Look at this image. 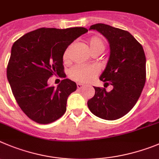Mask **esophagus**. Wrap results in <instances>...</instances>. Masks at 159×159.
<instances>
[{
    "label": "esophagus",
    "instance_id": "1",
    "mask_svg": "<svg viewBox=\"0 0 159 159\" xmlns=\"http://www.w3.org/2000/svg\"><path fill=\"white\" fill-rule=\"evenodd\" d=\"M76 86H77V88H78V89H81V88H82V87H84V84H80V83H77Z\"/></svg>",
    "mask_w": 159,
    "mask_h": 159
}]
</instances>
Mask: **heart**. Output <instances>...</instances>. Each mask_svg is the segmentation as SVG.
I'll return each instance as SVG.
<instances>
[{"instance_id":"obj_1","label":"heart","mask_w":159,"mask_h":159,"mask_svg":"<svg viewBox=\"0 0 159 159\" xmlns=\"http://www.w3.org/2000/svg\"><path fill=\"white\" fill-rule=\"evenodd\" d=\"M87 44L89 49L92 54L100 53L103 52L106 48L104 41L99 36H92L87 40ZM70 46H68L63 53V61L65 64H68L70 61L69 58ZM98 75V69L94 66H84L77 65L72 67L69 70L68 75L72 80L80 83H88L94 80Z\"/></svg>"}]
</instances>
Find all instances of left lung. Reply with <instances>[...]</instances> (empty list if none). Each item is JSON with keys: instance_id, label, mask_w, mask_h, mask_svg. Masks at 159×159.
<instances>
[{"instance_id": "left-lung-1", "label": "left lung", "mask_w": 159, "mask_h": 159, "mask_svg": "<svg viewBox=\"0 0 159 159\" xmlns=\"http://www.w3.org/2000/svg\"><path fill=\"white\" fill-rule=\"evenodd\" d=\"M106 38L110 55L106 69L100 76L104 87H94V96L88 100L91 113L104 120H113L127 114L136 105L146 82V57L142 45L127 30L104 23L90 27Z\"/></svg>"}]
</instances>
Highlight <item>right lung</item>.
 <instances>
[{
  "mask_svg": "<svg viewBox=\"0 0 159 159\" xmlns=\"http://www.w3.org/2000/svg\"><path fill=\"white\" fill-rule=\"evenodd\" d=\"M87 31L85 27H42L12 45L7 78L19 106L36 123H52L65 114L68 97L76 90V84L65 79L56 88L48 86V80L53 75L66 76L64 52Z\"/></svg>",
  "mask_w": 159,
  "mask_h": 159,
  "instance_id": "add662e5",
  "label": "right lung"
}]
</instances>
